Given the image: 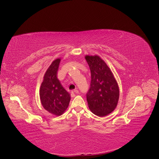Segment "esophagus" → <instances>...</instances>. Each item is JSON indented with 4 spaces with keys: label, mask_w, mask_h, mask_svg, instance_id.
Segmentation results:
<instances>
[{
    "label": "esophagus",
    "mask_w": 159,
    "mask_h": 159,
    "mask_svg": "<svg viewBox=\"0 0 159 159\" xmlns=\"http://www.w3.org/2000/svg\"><path fill=\"white\" fill-rule=\"evenodd\" d=\"M77 93V90H72V91H71V94H70L71 97H74L75 96V93Z\"/></svg>",
    "instance_id": "esophagus-1"
}]
</instances>
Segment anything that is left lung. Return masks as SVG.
Instances as JSON below:
<instances>
[{
    "label": "left lung",
    "mask_w": 159,
    "mask_h": 159,
    "mask_svg": "<svg viewBox=\"0 0 159 159\" xmlns=\"http://www.w3.org/2000/svg\"><path fill=\"white\" fill-rule=\"evenodd\" d=\"M91 72L90 87L87 93L89 108L95 115L105 116L116 108L120 97L118 83L111 69L98 55H86Z\"/></svg>",
    "instance_id": "1"
}]
</instances>
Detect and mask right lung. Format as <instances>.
Here are the masks:
<instances>
[{
  "mask_svg": "<svg viewBox=\"0 0 159 159\" xmlns=\"http://www.w3.org/2000/svg\"><path fill=\"white\" fill-rule=\"evenodd\" d=\"M60 58L54 60L46 71L39 89L42 106L49 113L61 116L68 108L70 95L62 86L57 77Z\"/></svg>",
  "mask_w": 159,
  "mask_h": 159,
  "instance_id": "1",
  "label": "right lung"
}]
</instances>
